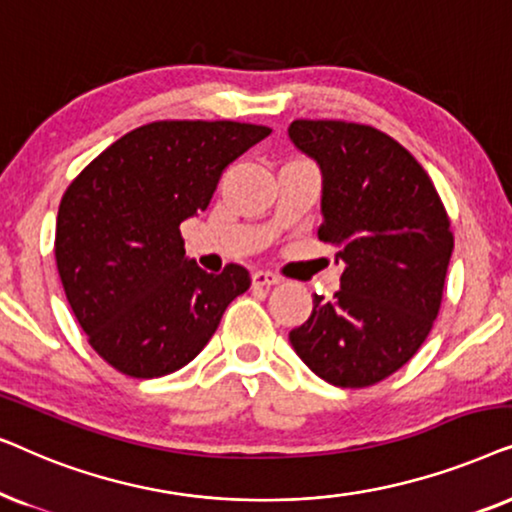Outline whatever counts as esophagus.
I'll return each instance as SVG.
<instances>
[{
  "instance_id": "34e87169",
  "label": "esophagus",
  "mask_w": 512,
  "mask_h": 512,
  "mask_svg": "<svg viewBox=\"0 0 512 512\" xmlns=\"http://www.w3.org/2000/svg\"><path fill=\"white\" fill-rule=\"evenodd\" d=\"M281 281H283V278L274 274V271L260 269V271H255V274H252V283H255V285H278Z\"/></svg>"
}]
</instances>
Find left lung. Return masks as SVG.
Returning <instances> with one entry per match:
<instances>
[{"mask_svg":"<svg viewBox=\"0 0 512 512\" xmlns=\"http://www.w3.org/2000/svg\"><path fill=\"white\" fill-rule=\"evenodd\" d=\"M299 152L323 173L318 238L344 262L332 302L313 295L290 344L327 384L363 388L398 372L438 318L454 250L447 210L421 163L372 126L297 119Z\"/></svg>","mask_w":512,"mask_h":512,"instance_id":"obj_1","label":"left lung"}]
</instances>
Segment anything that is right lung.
Instances as JSON below:
<instances>
[{
    "mask_svg": "<svg viewBox=\"0 0 512 512\" xmlns=\"http://www.w3.org/2000/svg\"><path fill=\"white\" fill-rule=\"evenodd\" d=\"M271 128L154 121L126 133L67 187L56 264L95 353L135 379L185 367L250 288L241 264L208 274L185 255L180 224L206 210L222 170Z\"/></svg>",
    "mask_w": 512,
    "mask_h": 512,
    "instance_id": "1",
    "label": "right lung"
}]
</instances>
